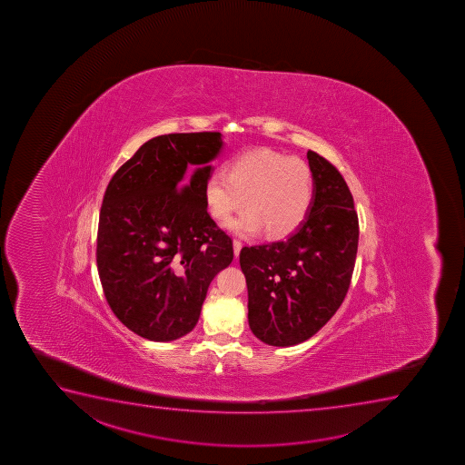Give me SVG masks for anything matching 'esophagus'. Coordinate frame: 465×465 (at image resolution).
Masks as SVG:
<instances>
[{"instance_id":"esophagus-1","label":"esophagus","mask_w":465,"mask_h":465,"mask_svg":"<svg viewBox=\"0 0 465 465\" xmlns=\"http://www.w3.org/2000/svg\"><path fill=\"white\" fill-rule=\"evenodd\" d=\"M241 247H242V242L240 240H233V252H235V257L240 255Z\"/></svg>"}]
</instances>
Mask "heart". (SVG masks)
Masks as SVG:
<instances>
[{"label":"heart","instance_id":"1","mask_svg":"<svg viewBox=\"0 0 465 465\" xmlns=\"http://www.w3.org/2000/svg\"><path fill=\"white\" fill-rule=\"evenodd\" d=\"M208 213L227 223L246 203L247 212L230 223L238 235L266 230L271 240L292 235L310 214L314 201V175L310 164L279 151L258 148L240 153L213 170L203 183Z\"/></svg>","mask_w":465,"mask_h":465}]
</instances>
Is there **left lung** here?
<instances>
[{
    "mask_svg": "<svg viewBox=\"0 0 465 465\" xmlns=\"http://www.w3.org/2000/svg\"><path fill=\"white\" fill-rule=\"evenodd\" d=\"M314 201L305 223L284 241L242 247L249 327L264 344L290 347L312 338L344 302L355 268L360 224L353 196L333 164L306 153Z\"/></svg>",
    "mask_w": 465,
    "mask_h": 465,
    "instance_id": "1",
    "label": "left lung"
}]
</instances>
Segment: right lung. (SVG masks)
<instances>
[{"label": "right lung", "instance_id": "add662e5", "mask_svg": "<svg viewBox=\"0 0 465 465\" xmlns=\"http://www.w3.org/2000/svg\"><path fill=\"white\" fill-rule=\"evenodd\" d=\"M224 146L219 132L168 134L116 171L99 213V279L112 312L157 342L196 327L208 286L233 244L207 212L203 183Z\"/></svg>", "mask_w": 465, "mask_h": 465}]
</instances>
